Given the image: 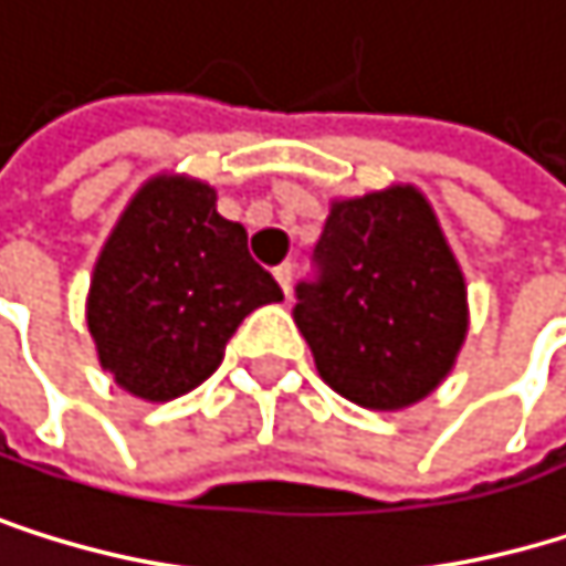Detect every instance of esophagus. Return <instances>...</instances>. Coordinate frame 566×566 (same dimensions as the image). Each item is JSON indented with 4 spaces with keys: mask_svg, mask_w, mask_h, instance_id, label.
<instances>
[{
    "mask_svg": "<svg viewBox=\"0 0 566 566\" xmlns=\"http://www.w3.org/2000/svg\"><path fill=\"white\" fill-rule=\"evenodd\" d=\"M273 276H276V283L283 286V293H290V276H293V266H290V263H283V266H276V270H273Z\"/></svg>",
    "mask_w": 566,
    "mask_h": 566,
    "instance_id": "34e87169",
    "label": "esophagus"
}]
</instances>
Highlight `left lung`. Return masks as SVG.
<instances>
[{
  "instance_id": "8db88e82",
  "label": "left lung",
  "mask_w": 566,
  "mask_h": 566,
  "mask_svg": "<svg viewBox=\"0 0 566 566\" xmlns=\"http://www.w3.org/2000/svg\"><path fill=\"white\" fill-rule=\"evenodd\" d=\"M317 266V283L296 286L293 321L340 398L401 411L452 375L469 290L426 191L388 185L331 199Z\"/></svg>"
}]
</instances>
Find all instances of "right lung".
<instances>
[{
	"instance_id": "obj_1",
	"label": "right lung",
	"mask_w": 566,
	"mask_h": 566,
	"mask_svg": "<svg viewBox=\"0 0 566 566\" xmlns=\"http://www.w3.org/2000/svg\"><path fill=\"white\" fill-rule=\"evenodd\" d=\"M276 280L202 178L158 171L140 185L91 273L87 331L104 371L140 401H171L216 375L226 344Z\"/></svg>"
}]
</instances>
